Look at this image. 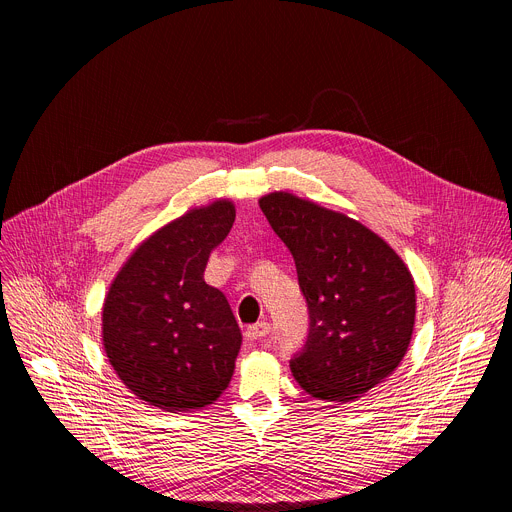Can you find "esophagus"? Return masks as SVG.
Returning a JSON list of instances; mask_svg holds the SVG:
<instances>
[{"mask_svg":"<svg viewBox=\"0 0 512 512\" xmlns=\"http://www.w3.org/2000/svg\"><path fill=\"white\" fill-rule=\"evenodd\" d=\"M268 332H270V324L268 322H258V324L246 328V340H250V342L264 340L268 336Z\"/></svg>","mask_w":512,"mask_h":512,"instance_id":"esophagus-1","label":"esophagus"}]
</instances>
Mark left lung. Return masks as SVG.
<instances>
[{
  "mask_svg": "<svg viewBox=\"0 0 512 512\" xmlns=\"http://www.w3.org/2000/svg\"><path fill=\"white\" fill-rule=\"evenodd\" d=\"M295 260L309 336L291 373L311 398L355 402L402 363L416 318L404 260L363 223L291 192L258 201Z\"/></svg>",
  "mask_w": 512,
  "mask_h": 512,
  "instance_id": "left-lung-1",
  "label": "left lung"
}]
</instances>
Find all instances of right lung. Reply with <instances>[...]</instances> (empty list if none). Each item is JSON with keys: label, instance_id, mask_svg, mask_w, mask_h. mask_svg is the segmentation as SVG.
Wrapping results in <instances>:
<instances>
[{"label": "right lung", "instance_id": "add662e5", "mask_svg": "<svg viewBox=\"0 0 512 512\" xmlns=\"http://www.w3.org/2000/svg\"><path fill=\"white\" fill-rule=\"evenodd\" d=\"M233 221L235 205L227 199L186 211L143 240L110 283L104 352L149 406L201 410L231 381L242 332L225 295L203 274Z\"/></svg>", "mask_w": 512, "mask_h": 512}]
</instances>
